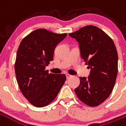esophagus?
Segmentation results:
<instances>
[{"label": "esophagus", "instance_id": "1", "mask_svg": "<svg viewBox=\"0 0 126 126\" xmlns=\"http://www.w3.org/2000/svg\"><path fill=\"white\" fill-rule=\"evenodd\" d=\"M66 77H67V78H71L72 77V76L71 75H70V74H66Z\"/></svg>", "mask_w": 126, "mask_h": 126}]
</instances>
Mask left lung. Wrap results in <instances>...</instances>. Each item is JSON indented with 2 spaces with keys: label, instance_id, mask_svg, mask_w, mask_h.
<instances>
[{
  "label": "left lung",
  "instance_id": "8db88e82",
  "mask_svg": "<svg viewBox=\"0 0 126 126\" xmlns=\"http://www.w3.org/2000/svg\"><path fill=\"white\" fill-rule=\"evenodd\" d=\"M69 36L78 42L80 56L90 69L88 78H79L80 84L75 93L87 105H99L111 94L115 84L116 47L111 38L96 26H85Z\"/></svg>",
  "mask_w": 126,
  "mask_h": 126
}]
</instances>
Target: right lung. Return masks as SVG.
Returning <instances> with one entry per match:
<instances>
[{
    "label": "right lung",
    "instance_id": "add662e5",
    "mask_svg": "<svg viewBox=\"0 0 126 126\" xmlns=\"http://www.w3.org/2000/svg\"><path fill=\"white\" fill-rule=\"evenodd\" d=\"M67 33L38 29L25 37L18 48L15 71L23 96L37 107L48 105L55 99L66 80L65 74H48L45 70L53 60L55 47Z\"/></svg>",
    "mask_w": 126,
    "mask_h": 126
}]
</instances>
